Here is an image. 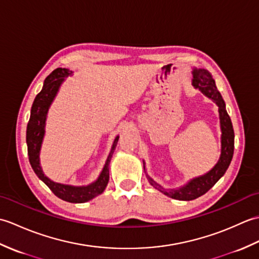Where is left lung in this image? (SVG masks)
<instances>
[{"label": "left lung", "mask_w": 259, "mask_h": 259, "mask_svg": "<svg viewBox=\"0 0 259 259\" xmlns=\"http://www.w3.org/2000/svg\"><path fill=\"white\" fill-rule=\"evenodd\" d=\"M194 79H192V84L198 88L203 95L218 104L219 107V115H221V125H222V155L217 162L210 171L208 174L191 180L188 185H186L183 188L178 190H167L162 188L160 185H158L156 181H153L149 176L148 180L151 186L155 187L159 191L163 192L164 195L174 198L178 200H192L196 198L202 196L203 194L211 188V187L221 179L228 169L230 161L234 155V129L229 115L226 111V106L225 101L221 95V92L217 90V87L214 84L211 74L205 69H195L194 70Z\"/></svg>", "instance_id": "8db88e82"}]
</instances>
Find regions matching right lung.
Returning a JSON list of instances; mask_svg holds the SVG:
<instances>
[{"label":"right lung","instance_id":"right-lung-1","mask_svg":"<svg viewBox=\"0 0 259 259\" xmlns=\"http://www.w3.org/2000/svg\"><path fill=\"white\" fill-rule=\"evenodd\" d=\"M70 74H72V71L68 69L58 68L47 76L43 84L42 90L34 99V102L31 108L30 120L26 126V144H27V155H29V160L34 170L36 176L45 183L52 192L60 199L68 202L81 203L92 199L96 196L100 195L106 189L109 181V162L111 160L112 153L117 147L119 137L114 139L113 145L110 151L108 159L104 164L101 175L95 183L87 186V187H73L68 185L57 184L54 181L49 179L47 176L43 174L40 167V160H38V152L42 144L43 136H45V123L46 117L48 113V109L50 107L51 102L56 97L59 90L60 84L62 83L64 78H67Z\"/></svg>","mask_w":259,"mask_h":259}]
</instances>
